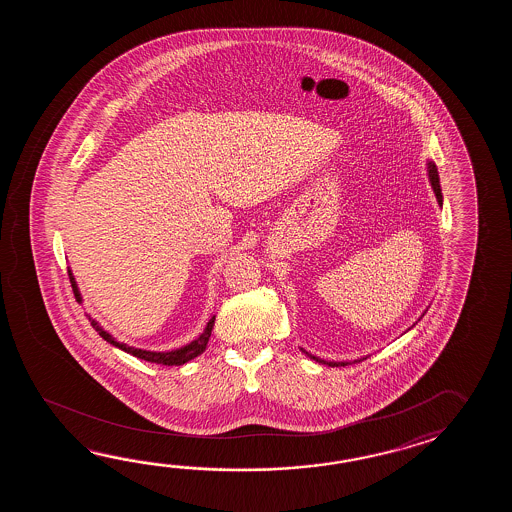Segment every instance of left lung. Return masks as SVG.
Segmentation results:
<instances>
[{
  "mask_svg": "<svg viewBox=\"0 0 512 512\" xmlns=\"http://www.w3.org/2000/svg\"><path fill=\"white\" fill-rule=\"evenodd\" d=\"M426 172H428V179H430V185H432V188H434V194L435 197H437V203L439 205H443V194H441V185H439V174H437V166H435L434 161H428L426 163ZM425 316V313L423 315ZM302 351H304L305 355L309 357V359L316 360V362H322V364H327V366H348L349 362H326V360L320 359V357H315V355H311V353H307L304 348H302ZM366 357H362L360 360H364ZM359 360V362H360ZM357 362V360H355Z\"/></svg>",
  "mask_w": 512,
  "mask_h": 512,
  "instance_id": "8db88e82",
  "label": "left lung"
}]
</instances>
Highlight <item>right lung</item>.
Returning a JSON list of instances; mask_svg holds the SVG:
<instances>
[{"label":"right lung","instance_id":"1","mask_svg":"<svg viewBox=\"0 0 512 512\" xmlns=\"http://www.w3.org/2000/svg\"><path fill=\"white\" fill-rule=\"evenodd\" d=\"M67 272H69V280H71L73 293L77 296L78 302H82V294L78 291L77 280H75L71 269H67ZM214 320H216V316H212V318L208 320L207 327L203 329V333H201L196 340H192L190 344H186L183 348L172 349V351H150V349L133 348V346H128V344H124V342H119L109 331H106L104 327L100 326L95 318L89 316L91 326L95 327V331H97L98 335L104 338L106 342H109L111 346L122 349V351L130 353L133 357H137V359L146 360V362H155V364H164V366H181V364H186L188 360L196 359L197 355H201V353L207 349L208 338L212 335V327H214Z\"/></svg>","mask_w":512,"mask_h":512}]
</instances>
